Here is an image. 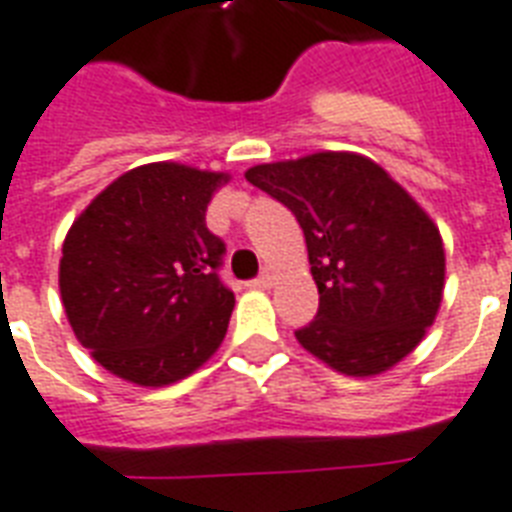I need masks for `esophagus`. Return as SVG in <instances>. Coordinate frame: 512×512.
I'll return each instance as SVG.
<instances>
[{"label":"esophagus","instance_id":"1","mask_svg":"<svg viewBox=\"0 0 512 512\" xmlns=\"http://www.w3.org/2000/svg\"><path fill=\"white\" fill-rule=\"evenodd\" d=\"M273 284V268H263L260 271V276H257L255 282H252V287H260V290H265V287H271Z\"/></svg>","mask_w":512,"mask_h":512}]
</instances>
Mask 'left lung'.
I'll use <instances>...</instances> for the list:
<instances>
[{
  "instance_id": "1",
  "label": "left lung",
  "mask_w": 512,
  "mask_h": 512,
  "mask_svg": "<svg viewBox=\"0 0 512 512\" xmlns=\"http://www.w3.org/2000/svg\"><path fill=\"white\" fill-rule=\"evenodd\" d=\"M295 214L319 311L295 338L346 376H376L408 357L435 322L446 252L435 222L378 163L314 152L244 174Z\"/></svg>"
}]
</instances>
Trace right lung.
Wrapping results in <instances>:
<instances>
[{"label": "right lung", "instance_id": "1", "mask_svg": "<svg viewBox=\"0 0 512 512\" xmlns=\"http://www.w3.org/2000/svg\"><path fill=\"white\" fill-rule=\"evenodd\" d=\"M228 174L147 163L101 190L66 233L58 287L77 341L139 386L190 376L220 349L233 292L206 206Z\"/></svg>", "mask_w": 512, "mask_h": 512}]
</instances>
